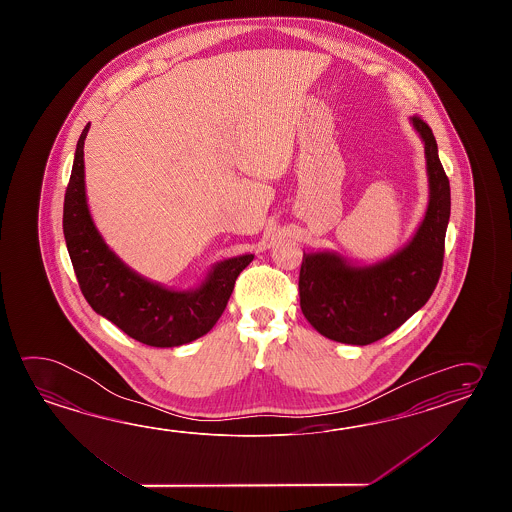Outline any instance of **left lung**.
Instances as JSON below:
<instances>
[{
	"label": "left lung",
	"instance_id": "left-lung-1",
	"mask_svg": "<svg viewBox=\"0 0 512 512\" xmlns=\"http://www.w3.org/2000/svg\"><path fill=\"white\" fill-rule=\"evenodd\" d=\"M410 120L425 142L430 188L414 238L390 258L362 267L337 252H304L298 280L302 313L320 335L342 344L368 346L390 335L428 302L441 276L450 183L430 126L419 117Z\"/></svg>",
	"mask_w": 512,
	"mask_h": 512
}]
</instances>
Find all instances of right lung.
<instances>
[{"mask_svg":"<svg viewBox=\"0 0 512 512\" xmlns=\"http://www.w3.org/2000/svg\"><path fill=\"white\" fill-rule=\"evenodd\" d=\"M89 126L78 139L64 199L67 251L87 304L128 337L153 348H175L207 335L254 254L219 261L194 291L166 289L130 269L102 240L87 208L84 141Z\"/></svg>","mask_w":512,"mask_h":512,"instance_id":"1","label":"right lung"}]
</instances>
